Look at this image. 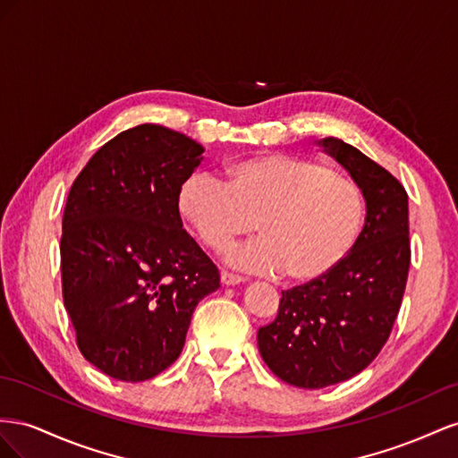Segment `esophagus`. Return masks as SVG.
<instances>
[{
  "mask_svg": "<svg viewBox=\"0 0 458 458\" xmlns=\"http://www.w3.org/2000/svg\"><path fill=\"white\" fill-rule=\"evenodd\" d=\"M220 282L225 285H238L243 282L242 276H238V274H230V272H222L220 274Z\"/></svg>",
  "mask_w": 458,
  "mask_h": 458,
  "instance_id": "obj_1",
  "label": "esophagus"
}]
</instances>
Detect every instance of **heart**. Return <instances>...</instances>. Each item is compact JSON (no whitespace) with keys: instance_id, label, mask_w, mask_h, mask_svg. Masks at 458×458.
Masks as SVG:
<instances>
[{"instance_id":"1","label":"heart","mask_w":458,"mask_h":458,"mask_svg":"<svg viewBox=\"0 0 458 458\" xmlns=\"http://www.w3.org/2000/svg\"><path fill=\"white\" fill-rule=\"evenodd\" d=\"M226 182L195 171L176 195L182 220L203 245L225 251L253 228L260 238L232 250V267L282 272L292 282L318 280L357 243L364 195L355 182L315 161L260 153L225 168Z\"/></svg>"}]
</instances>
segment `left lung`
Returning <instances> with one entry per match:
<instances>
[{
	"label": "left lung",
	"mask_w": 458,
	"mask_h": 458,
	"mask_svg": "<svg viewBox=\"0 0 458 458\" xmlns=\"http://www.w3.org/2000/svg\"><path fill=\"white\" fill-rule=\"evenodd\" d=\"M317 143L360 188L367 216L342 263L282 292L276 320L257 334L267 367L303 389L345 382L376 359L394 328L411 265L409 198L399 180L344 140Z\"/></svg>",
	"instance_id": "1"
}]
</instances>
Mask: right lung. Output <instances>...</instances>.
Segmentation results:
<instances>
[{"label":"right lung","mask_w":458,"mask_h":458,"mask_svg":"<svg viewBox=\"0 0 458 458\" xmlns=\"http://www.w3.org/2000/svg\"><path fill=\"white\" fill-rule=\"evenodd\" d=\"M203 151L176 130L140 124L99 148L69 191L63 301L78 349L114 380L143 382L171 367L195 307L220 287L176 207Z\"/></svg>","instance_id":"1"}]
</instances>
